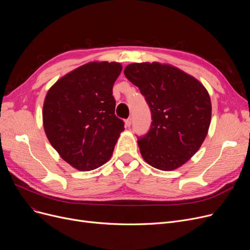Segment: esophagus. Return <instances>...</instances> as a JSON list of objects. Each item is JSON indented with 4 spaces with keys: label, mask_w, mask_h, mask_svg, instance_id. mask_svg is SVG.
<instances>
[{
    "label": "esophagus",
    "mask_w": 250,
    "mask_h": 250,
    "mask_svg": "<svg viewBox=\"0 0 250 250\" xmlns=\"http://www.w3.org/2000/svg\"><path fill=\"white\" fill-rule=\"evenodd\" d=\"M125 125L127 126V127H129L130 125H132V118H127V120L125 121Z\"/></svg>",
    "instance_id": "34e87169"
}]
</instances>
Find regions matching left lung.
I'll return each mask as SVG.
<instances>
[{"label": "left lung", "instance_id": "1", "mask_svg": "<svg viewBox=\"0 0 250 250\" xmlns=\"http://www.w3.org/2000/svg\"><path fill=\"white\" fill-rule=\"evenodd\" d=\"M124 73L145 96L152 114L149 132L138 140L144 160L163 171L180 167L207 137L212 117L207 89L192 76L167 63L135 62L126 65Z\"/></svg>", "mask_w": 250, "mask_h": 250}]
</instances>
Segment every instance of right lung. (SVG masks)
I'll use <instances>...</instances> for the list:
<instances>
[{
	"instance_id": "right-lung-1",
	"label": "right lung",
	"mask_w": 250,
	"mask_h": 250,
	"mask_svg": "<svg viewBox=\"0 0 250 250\" xmlns=\"http://www.w3.org/2000/svg\"><path fill=\"white\" fill-rule=\"evenodd\" d=\"M120 62H91L62 77L47 91L45 135L62 158L81 171L106 163L125 129L115 113L112 87Z\"/></svg>"
}]
</instances>
